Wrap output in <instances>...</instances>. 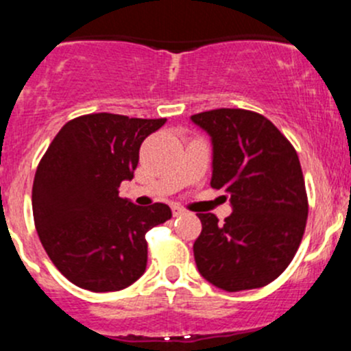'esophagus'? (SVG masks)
I'll return each mask as SVG.
<instances>
[{"label": "esophagus", "mask_w": 351, "mask_h": 351, "mask_svg": "<svg viewBox=\"0 0 351 351\" xmlns=\"http://www.w3.org/2000/svg\"><path fill=\"white\" fill-rule=\"evenodd\" d=\"M172 213H174V217H180V215H186L187 211L182 206H172Z\"/></svg>", "instance_id": "obj_1"}]
</instances>
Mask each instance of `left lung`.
I'll return each instance as SVG.
<instances>
[{
    "mask_svg": "<svg viewBox=\"0 0 351 351\" xmlns=\"http://www.w3.org/2000/svg\"><path fill=\"white\" fill-rule=\"evenodd\" d=\"M191 119L211 136V187L223 189L234 208L223 223L197 213V269L225 292L261 289L285 271L304 237L308 201L297 152L252 110L213 109Z\"/></svg>",
    "mask_w": 351,
    "mask_h": 351,
    "instance_id": "left-lung-1",
    "label": "left lung"
}]
</instances>
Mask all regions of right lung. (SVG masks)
<instances>
[{
  "instance_id": "obj_1",
  "label": "right lung",
  "mask_w": 351,
  "mask_h": 351,
  "mask_svg": "<svg viewBox=\"0 0 351 351\" xmlns=\"http://www.w3.org/2000/svg\"><path fill=\"white\" fill-rule=\"evenodd\" d=\"M167 119L85 114L68 121L37 165L32 210L37 234L59 271L80 289L117 292L147 269V232L172 217L167 204L119 197L140 147Z\"/></svg>"
}]
</instances>
